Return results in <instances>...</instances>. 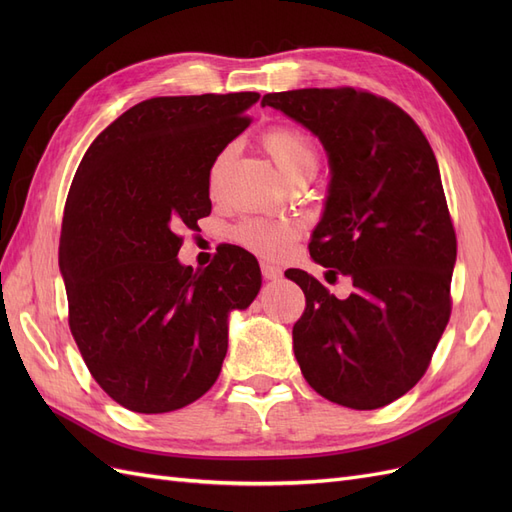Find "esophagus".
I'll use <instances>...</instances> for the list:
<instances>
[{"label": "esophagus", "mask_w": 512, "mask_h": 512, "mask_svg": "<svg viewBox=\"0 0 512 512\" xmlns=\"http://www.w3.org/2000/svg\"><path fill=\"white\" fill-rule=\"evenodd\" d=\"M260 271L265 280H280L282 277V269L271 265V262H260Z\"/></svg>", "instance_id": "1"}]
</instances>
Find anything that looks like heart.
Wrapping results in <instances>:
<instances>
[{
	"label": "heart",
	"instance_id": "1",
	"mask_svg": "<svg viewBox=\"0 0 512 512\" xmlns=\"http://www.w3.org/2000/svg\"><path fill=\"white\" fill-rule=\"evenodd\" d=\"M262 145L271 153V158L277 162L288 179L294 183L301 179H309L318 168V147L314 138L305 130L297 126H271L265 134H262ZM235 147H224L218 158L213 160L209 170L211 188L218 185L226 164L230 162ZM232 241L245 247L262 258H282L299 237V226L290 222H277V220H265V218H250L239 222L230 232Z\"/></svg>",
	"mask_w": 512,
	"mask_h": 512
}]
</instances>
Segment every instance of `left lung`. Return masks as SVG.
Listing matches in <instances>:
<instances>
[{
	"label": "left lung",
	"instance_id": "obj_1",
	"mask_svg": "<svg viewBox=\"0 0 512 512\" xmlns=\"http://www.w3.org/2000/svg\"><path fill=\"white\" fill-rule=\"evenodd\" d=\"M329 153L331 185L309 254L352 277L348 299L286 271L305 294L292 327L303 378L333 404L376 410L423 378L451 318L457 237L438 160L416 121L354 87L267 94Z\"/></svg>",
	"mask_w": 512,
	"mask_h": 512
}]
</instances>
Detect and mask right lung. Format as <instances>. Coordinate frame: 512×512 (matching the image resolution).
<instances>
[{
    "label": "right lung",
    "mask_w": 512,
    "mask_h": 512,
    "mask_svg": "<svg viewBox=\"0 0 512 512\" xmlns=\"http://www.w3.org/2000/svg\"><path fill=\"white\" fill-rule=\"evenodd\" d=\"M256 91L162 96L108 126L72 179L59 237L68 324L89 374L119 406L173 412L203 397L228 350V314L260 290L256 258L220 245L179 265L181 230L211 213L209 170L252 123Z\"/></svg>",
    "instance_id": "obj_1"
}]
</instances>
